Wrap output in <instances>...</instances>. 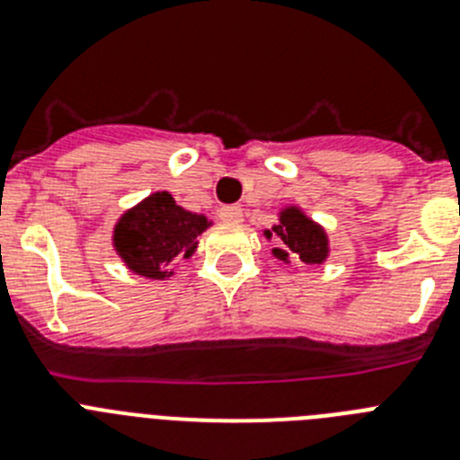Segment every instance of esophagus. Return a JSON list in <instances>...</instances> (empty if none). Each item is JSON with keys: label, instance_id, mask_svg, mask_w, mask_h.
I'll use <instances>...</instances> for the list:
<instances>
[{"label": "esophagus", "instance_id": "1", "mask_svg": "<svg viewBox=\"0 0 460 460\" xmlns=\"http://www.w3.org/2000/svg\"><path fill=\"white\" fill-rule=\"evenodd\" d=\"M218 218L223 223H242L243 218V209L239 205H227L218 209Z\"/></svg>", "mask_w": 460, "mask_h": 460}]
</instances>
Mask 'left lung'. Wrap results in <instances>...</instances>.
<instances>
[{
  "instance_id": "left-lung-1",
  "label": "left lung",
  "mask_w": 460,
  "mask_h": 460,
  "mask_svg": "<svg viewBox=\"0 0 460 460\" xmlns=\"http://www.w3.org/2000/svg\"><path fill=\"white\" fill-rule=\"evenodd\" d=\"M271 230L280 242L279 249H274V255L283 262L288 258H295L306 262V265H320L327 258V234H324V230L295 207L283 211L280 223ZM267 237H271L270 230H267Z\"/></svg>"
}]
</instances>
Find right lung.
I'll use <instances>...</instances> for the list:
<instances>
[{
  "label": "right lung",
  "mask_w": 460,
  "mask_h": 460,
  "mask_svg": "<svg viewBox=\"0 0 460 460\" xmlns=\"http://www.w3.org/2000/svg\"><path fill=\"white\" fill-rule=\"evenodd\" d=\"M207 218L181 209L172 195H149L126 211L115 227V249L126 267L147 279H165L174 258H190L198 249V234L207 230Z\"/></svg>",
  "instance_id": "1"
}]
</instances>
